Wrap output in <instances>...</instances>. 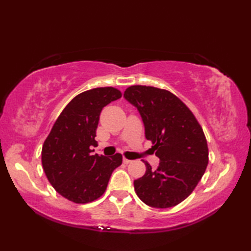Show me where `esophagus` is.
<instances>
[{
    "mask_svg": "<svg viewBox=\"0 0 251 251\" xmlns=\"http://www.w3.org/2000/svg\"><path fill=\"white\" fill-rule=\"evenodd\" d=\"M123 162H124V164H130V163H131V161H130V159H128V158H126V157H124V158H123Z\"/></svg>",
    "mask_w": 251,
    "mask_h": 251,
    "instance_id": "obj_1",
    "label": "esophagus"
}]
</instances>
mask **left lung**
Wrapping results in <instances>:
<instances>
[{
	"mask_svg": "<svg viewBox=\"0 0 251 251\" xmlns=\"http://www.w3.org/2000/svg\"><path fill=\"white\" fill-rule=\"evenodd\" d=\"M124 97L137 106L147 139L161 159L155 170L145 163L146 174L134 181L138 197L155 208L180 204L199 184L209 161L201 126L188 106L167 89L132 85L126 88Z\"/></svg>",
	"mask_w": 251,
	"mask_h": 251,
	"instance_id": "left-lung-1",
	"label": "left lung"
}]
</instances>
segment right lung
<instances>
[{"label":"right lung","instance_id":"obj_1","mask_svg":"<svg viewBox=\"0 0 251 251\" xmlns=\"http://www.w3.org/2000/svg\"><path fill=\"white\" fill-rule=\"evenodd\" d=\"M122 97L115 87H98L75 96L58 116L42 148L44 173L58 193L76 204L92 202L103 193L122 154L92 155L103 106Z\"/></svg>","mask_w":251,"mask_h":251}]
</instances>
